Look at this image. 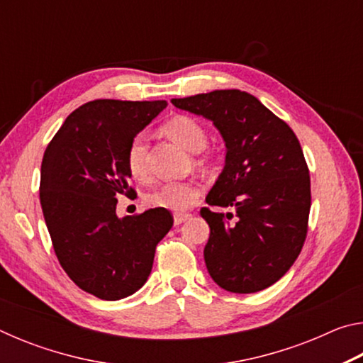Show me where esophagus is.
I'll return each instance as SVG.
<instances>
[{
  "mask_svg": "<svg viewBox=\"0 0 363 363\" xmlns=\"http://www.w3.org/2000/svg\"><path fill=\"white\" fill-rule=\"evenodd\" d=\"M190 218H192V214H189V213H176L174 214V224L179 225L182 223H186V220L190 219Z\"/></svg>",
  "mask_w": 363,
  "mask_h": 363,
  "instance_id": "esophagus-1",
  "label": "esophagus"
}]
</instances>
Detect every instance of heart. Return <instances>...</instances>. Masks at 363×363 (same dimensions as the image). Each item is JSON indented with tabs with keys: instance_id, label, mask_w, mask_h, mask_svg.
I'll use <instances>...</instances> for the list:
<instances>
[{
	"instance_id": "heart-1",
	"label": "heart",
	"mask_w": 363,
	"mask_h": 363,
	"mask_svg": "<svg viewBox=\"0 0 363 363\" xmlns=\"http://www.w3.org/2000/svg\"><path fill=\"white\" fill-rule=\"evenodd\" d=\"M160 131L173 143L192 153L201 152L206 145V131L200 121L187 115H174L164 121ZM195 163L205 167L206 157H196ZM126 168L134 179L144 181L147 177V144L143 136L134 138L126 150ZM201 195V186L195 179L181 182H167L155 187L145 195V203L153 208L169 211H186L192 208Z\"/></svg>"
}]
</instances>
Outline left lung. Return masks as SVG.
<instances>
[{"label": "left lung", "instance_id": "1", "mask_svg": "<svg viewBox=\"0 0 363 363\" xmlns=\"http://www.w3.org/2000/svg\"><path fill=\"white\" fill-rule=\"evenodd\" d=\"M173 106L211 120L227 153L206 203L210 225L205 262L211 279L232 293L274 285L296 261L307 237L311 177L290 126L245 91L220 89L173 99Z\"/></svg>", "mask_w": 363, "mask_h": 363}]
</instances>
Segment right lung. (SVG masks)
<instances>
[{"label": "right lung", "mask_w": 363, "mask_h": 363, "mask_svg": "<svg viewBox=\"0 0 363 363\" xmlns=\"http://www.w3.org/2000/svg\"><path fill=\"white\" fill-rule=\"evenodd\" d=\"M167 106L83 104L67 116L43 157L40 201L54 251L67 275L101 299L136 293L149 279L158 242L173 227L163 208L116 216L118 196L136 195L128 182V145Z\"/></svg>", "instance_id": "obj_1"}]
</instances>
